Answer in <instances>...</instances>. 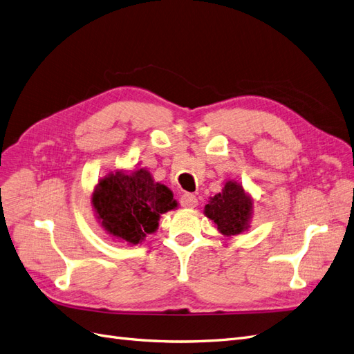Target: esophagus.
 I'll use <instances>...</instances> for the list:
<instances>
[{"instance_id": "1", "label": "esophagus", "mask_w": 354, "mask_h": 354, "mask_svg": "<svg viewBox=\"0 0 354 354\" xmlns=\"http://www.w3.org/2000/svg\"><path fill=\"white\" fill-rule=\"evenodd\" d=\"M180 203H181V207H183V208H195L198 205V199H196L195 195L185 194V195H181Z\"/></svg>"}]
</instances>
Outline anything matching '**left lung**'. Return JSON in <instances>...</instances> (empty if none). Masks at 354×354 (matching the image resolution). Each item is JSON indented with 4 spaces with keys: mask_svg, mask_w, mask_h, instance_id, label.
Wrapping results in <instances>:
<instances>
[{
    "mask_svg": "<svg viewBox=\"0 0 354 354\" xmlns=\"http://www.w3.org/2000/svg\"><path fill=\"white\" fill-rule=\"evenodd\" d=\"M203 214L216 224L223 236L242 234L251 227L254 199L239 181L227 180L220 194L209 198Z\"/></svg>",
    "mask_w": 354,
    "mask_h": 354,
    "instance_id": "obj_1",
    "label": "left lung"
}]
</instances>
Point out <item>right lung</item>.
I'll return each instance as SVG.
<instances>
[{"label":"right lung","mask_w":354,"mask_h":354,"mask_svg":"<svg viewBox=\"0 0 354 354\" xmlns=\"http://www.w3.org/2000/svg\"><path fill=\"white\" fill-rule=\"evenodd\" d=\"M94 216L115 241L142 243L156 232L160 214L178 207L173 192L155 181L146 168L131 173L115 169L106 173L91 195Z\"/></svg>","instance_id":"1"}]
</instances>
